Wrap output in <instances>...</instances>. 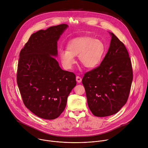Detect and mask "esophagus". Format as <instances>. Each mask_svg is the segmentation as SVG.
Wrapping results in <instances>:
<instances>
[{
  "mask_svg": "<svg viewBox=\"0 0 148 148\" xmlns=\"http://www.w3.org/2000/svg\"><path fill=\"white\" fill-rule=\"evenodd\" d=\"M76 81H77V82L80 83V82L82 81V79H81V78L80 77L77 76V77H76Z\"/></svg>",
  "mask_w": 148,
  "mask_h": 148,
  "instance_id": "34e87169",
  "label": "esophagus"
}]
</instances>
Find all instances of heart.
I'll list each match as a JSON object with an SVG mask.
<instances>
[{
    "label": "heart",
    "instance_id": "b5f03b06",
    "mask_svg": "<svg viewBox=\"0 0 148 148\" xmlns=\"http://www.w3.org/2000/svg\"><path fill=\"white\" fill-rule=\"evenodd\" d=\"M105 52V46L101 40L85 36L70 41L67 50H60L59 55L63 67L67 70L72 69L77 56L87 69H93L100 64Z\"/></svg>",
    "mask_w": 148,
    "mask_h": 148
}]
</instances>
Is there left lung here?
Returning <instances> with one entry per match:
<instances>
[{"mask_svg":"<svg viewBox=\"0 0 148 148\" xmlns=\"http://www.w3.org/2000/svg\"><path fill=\"white\" fill-rule=\"evenodd\" d=\"M108 51L100 66L84 74L88 107L94 115L117 113L128 100L133 79L131 61L125 45L112 33Z\"/></svg>","mask_w":148,"mask_h":148,"instance_id":"obj_1","label":"left lung"}]
</instances>
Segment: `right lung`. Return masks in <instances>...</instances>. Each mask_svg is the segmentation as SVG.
I'll return each mask as SVG.
<instances>
[{"label":"right lung","instance_id":"1","mask_svg":"<svg viewBox=\"0 0 148 148\" xmlns=\"http://www.w3.org/2000/svg\"><path fill=\"white\" fill-rule=\"evenodd\" d=\"M68 27L62 24L32 34L20 53L17 85L25 106L41 118H58L76 86L75 74L62 70L54 58L57 41Z\"/></svg>","mask_w":148,"mask_h":148}]
</instances>
